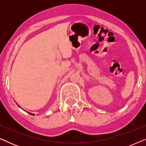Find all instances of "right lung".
Returning <instances> with one entry per match:
<instances>
[{
	"label": "right lung",
	"mask_w": 146,
	"mask_h": 146,
	"mask_svg": "<svg viewBox=\"0 0 146 146\" xmlns=\"http://www.w3.org/2000/svg\"><path fill=\"white\" fill-rule=\"evenodd\" d=\"M30 113V114H31V115H35L34 113Z\"/></svg>",
	"instance_id": "add662e5"
}]
</instances>
